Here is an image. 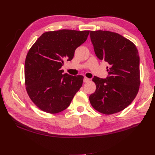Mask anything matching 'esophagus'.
Segmentation results:
<instances>
[{
	"label": "esophagus",
	"instance_id": "esophagus-1",
	"mask_svg": "<svg viewBox=\"0 0 155 155\" xmlns=\"http://www.w3.org/2000/svg\"><path fill=\"white\" fill-rule=\"evenodd\" d=\"M88 81H89V79L88 78H87L86 77L84 78V79H83V82L84 83H87Z\"/></svg>",
	"mask_w": 155,
	"mask_h": 155
}]
</instances>
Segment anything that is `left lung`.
I'll use <instances>...</instances> for the list:
<instances>
[{
	"instance_id": "8db88e82",
	"label": "left lung",
	"mask_w": 155,
	"mask_h": 155,
	"mask_svg": "<svg viewBox=\"0 0 155 155\" xmlns=\"http://www.w3.org/2000/svg\"><path fill=\"white\" fill-rule=\"evenodd\" d=\"M96 55L109 63L106 79L94 77V93L91 104L101 113L112 114L128 107L137 96L140 84V57L133 43L117 33L91 31Z\"/></svg>"
}]
</instances>
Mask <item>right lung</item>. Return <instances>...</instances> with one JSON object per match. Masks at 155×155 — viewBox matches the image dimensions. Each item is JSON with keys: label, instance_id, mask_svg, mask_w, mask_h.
<instances>
[{"label": "right lung", "instance_id": "right-lung-1", "mask_svg": "<svg viewBox=\"0 0 155 155\" xmlns=\"http://www.w3.org/2000/svg\"><path fill=\"white\" fill-rule=\"evenodd\" d=\"M90 31L61 30L42 34L27 54L25 64L28 94L43 111L55 114L66 109L82 86L83 76L63 74V60L71 61Z\"/></svg>", "mask_w": 155, "mask_h": 155}]
</instances>
